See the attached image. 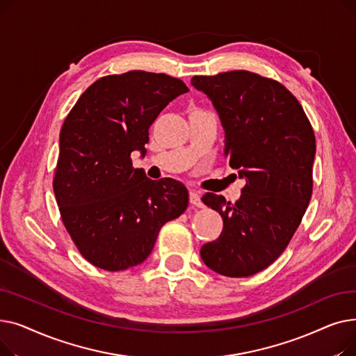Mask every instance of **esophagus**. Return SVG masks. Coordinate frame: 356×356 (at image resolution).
<instances>
[{"label":"esophagus","mask_w":356,"mask_h":356,"mask_svg":"<svg viewBox=\"0 0 356 356\" xmlns=\"http://www.w3.org/2000/svg\"><path fill=\"white\" fill-rule=\"evenodd\" d=\"M189 199H191V203L193 204V207H197V208H202L203 207V202H202V197L197 192L192 191L191 195H189Z\"/></svg>","instance_id":"esophagus-1"}]
</instances>
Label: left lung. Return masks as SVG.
Returning a JSON list of instances; mask_svg holds the SVG:
<instances>
[{
  "instance_id": "left-lung-1",
  "label": "left lung",
  "mask_w": 356,
  "mask_h": 356,
  "mask_svg": "<svg viewBox=\"0 0 356 356\" xmlns=\"http://www.w3.org/2000/svg\"><path fill=\"white\" fill-rule=\"evenodd\" d=\"M225 131L223 156L245 179L241 197L202 200L223 229L200 248L203 263L227 277H248L280 257L309 207L316 140L302 105L282 83L248 70L193 76Z\"/></svg>"
}]
</instances>
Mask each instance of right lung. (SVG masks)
I'll use <instances>...</instances> for the list:
<instances>
[{
    "label": "right lung",
    "instance_id": "1",
    "mask_svg": "<svg viewBox=\"0 0 356 356\" xmlns=\"http://www.w3.org/2000/svg\"><path fill=\"white\" fill-rule=\"evenodd\" d=\"M164 73L131 70L92 83L66 117L53 191L65 227L90 264L122 271L152 254L165 222L189 193L179 180H152L134 168L148 128L168 102L188 92Z\"/></svg>",
    "mask_w": 356,
    "mask_h": 356
}]
</instances>
